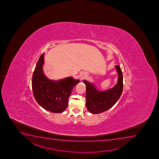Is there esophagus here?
Wrapping results in <instances>:
<instances>
[{"label":"esophagus","mask_w":159,"mask_h":159,"mask_svg":"<svg viewBox=\"0 0 159 159\" xmlns=\"http://www.w3.org/2000/svg\"><path fill=\"white\" fill-rule=\"evenodd\" d=\"M87 76V74L86 73H84V75H83L82 76V79H83L86 78V77Z\"/></svg>","instance_id":"obj_1"}]
</instances>
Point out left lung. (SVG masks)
<instances>
[{
    "instance_id": "left-lung-1",
    "label": "left lung",
    "mask_w": 159,
    "mask_h": 159,
    "mask_svg": "<svg viewBox=\"0 0 159 159\" xmlns=\"http://www.w3.org/2000/svg\"><path fill=\"white\" fill-rule=\"evenodd\" d=\"M118 73V82L113 88L98 91L93 84L84 80L86 86V107L91 113L98 114L112 107L121 95L123 75L119 66H116Z\"/></svg>"
}]
</instances>
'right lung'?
Masks as SVG:
<instances>
[{"label": "right lung", "instance_id": "1", "mask_svg": "<svg viewBox=\"0 0 159 159\" xmlns=\"http://www.w3.org/2000/svg\"><path fill=\"white\" fill-rule=\"evenodd\" d=\"M44 53L40 56L32 79L34 97L44 109L53 113H61L67 108L73 87L79 82L72 77L55 81L47 78L43 70Z\"/></svg>", "mask_w": 159, "mask_h": 159}]
</instances>
